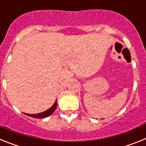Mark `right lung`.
I'll return each mask as SVG.
<instances>
[{
  "instance_id": "obj_1",
  "label": "right lung",
  "mask_w": 146,
  "mask_h": 146,
  "mask_svg": "<svg viewBox=\"0 0 146 146\" xmlns=\"http://www.w3.org/2000/svg\"><path fill=\"white\" fill-rule=\"evenodd\" d=\"M56 108H57V101L55 102V103H54L53 105H52V106L51 107L50 109L47 110H46V111L43 112V113H38V114H33V115L27 114V113H25V115H28V116L33 117V118H46V117L49 116V115H50L51 114H52V113L55 112Z\"/></svg>"
}]
</instances>
